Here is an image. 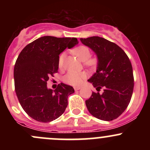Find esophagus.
<instances>
[{
  "label": "esophagus",
  "instance_id": "1",
  "mask_svg": "<svg viewBox=\"0 0 150 150\" xmlns=\"http://www.w3.org/2000/svg\"><path fill=\"white\" fill-rule=\"evenodd\" d=\"M74 89H75V91H78L81 89V87L80 86H75V87H74Z\"/></svg>",
  "mask_w": 150,
  "mask_h": 150
}]
</instances>
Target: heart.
<instances>
[{"mask_svg":"<svg viewBox=\"0 0 150 150\" xmlns=\"http://www.w3.org/2000/svg\"><path fill=\"white\" fill-rule=\"evenodd\" d=\"M74 53L79 57L81 61L84 62L85 64L87 66L93 67L97 63V59L95 58L89 59L91 57V51L88 47L85 46H81L78 48H75L74 50ZM64 54H61L59 57L58 64L59 66L61 67L63 65V62H64ZM87 78V75L86 72H68L67 74L64 76V81L67 83L72 85V86H79L83 83L86 78Z\"/></svg>","mask_w":150,"mask_h":150,"instance_id":"1","label":"heart"}]
</instances>
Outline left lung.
Instances as JSON below:
<instances>
[{
	"label": "left lung",
	"instance_id": "left-lung-1",
	"mask_svg": "<svg viewBox=\"0 0 150 150\" xmlns=\"http://www.w3.org/2000/svg\"><path fill=\"white\" fill-rule=\"evenodd\" d=\"M81 41L98 57L96 72L88 81L98 92H92L86 101L88 110L99 120H115L125 111L132 96L134 79L131 61L120 47L103 38L93 36ZM102 87L104 91L100 95Z\"/></svg>",
	"mask_w": 150,
	"mask_h": 150
}]
</instances>
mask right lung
<instances>
[{"instance_id":"1","label":"right lung","mask_w":150,"mask_h":150,"mask_svg":"<svg viewBox=\"0 0 150 150\" xmlns=\"http://www.w3.org/2000/svg\"><path fill=\"white\" fill-rule=\"evenodd\" d=\"M78 43L76 38L43 36L19 54L13 69L15 91L23 110L34 120L51 122L65 111L74 88L61 83L55 90L48 89L47 81L58 72L59 54Z\"/></svg>"}]
</instances>
